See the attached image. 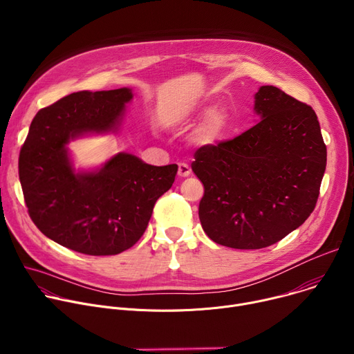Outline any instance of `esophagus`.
<instances>
[{"label":"esophagus","mask_w":354,"mask_h":354,"mask_svg":"<svg viewBox=\"0 0 354 354\" xmlns=\"http://www.w3.org/2000/svg\"><path fill=\"white\" fill-rule=\"evenodd\" d=\"M190 172H192V169H190V167H189L187 164H185V162H180V164H179V167H178V175H179L180 178H187V176L190 175Z\"/></svg>","instance_id":"34e87169"}]
</instances>
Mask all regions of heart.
I'll return each mask as SVG.
<instances>
[{
	"mask_svg": "<svg viewBox=\"0 0 354 354\" xmlns=\"http://www.w3.org/2000/svg\"><path fill=\"white\" fill-rule=\"evenodd\" d=\"M203 115H207L203 126H201L200 134L203 137L206 142H217L224 138L228 126H230V118L227 112L224 111H213V112H203Z\"/></svg>",
	"mask_w": 354,
	"mask_h": 354,
	"instance_id": "heart-1",
	"label": "heart"
}]
</instances>
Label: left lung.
Here are the masks:
<instances>
[{
    "instance_id": "1",
    "label": "left lung",
    "mask_w": 354,
    "mask_h": 354,
    "mask_svg": "<svg viewBox=\"0 0 354 354\" xmlns=\"http://www.w3.org/2000/svg\"><path fill=\"white\" fill-rule=\"evenodd\" d=\"M262 120L239 136L200 147L192 162L205 194L198 218L216 243L270 246L317 206L326 145L314 109L265 85L255 95Z\"/></svg>"
}]
</instances>
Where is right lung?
Listing matches in <instances>:
<instances>
[{
	"instance_id": "right-lung-1",
	"label": "right lung",
	"mask_w": 354,
	"mask_h": 354,
	"mask_svg": "<svg viewBox=\"0 0 354 354\" xmlns=\"http://www.w3.org/2000/svg\"><path fill=\"white\" fill-rule=\"evenodd\" d=\"M130 89L77 92L40 109L19 153V180L35 225L55 242L92 257L118 255L144 234L178 165L153 167L118 154L102 169L74 174L66 144L116 129Z\"/></svg>"
}]
</instances>
